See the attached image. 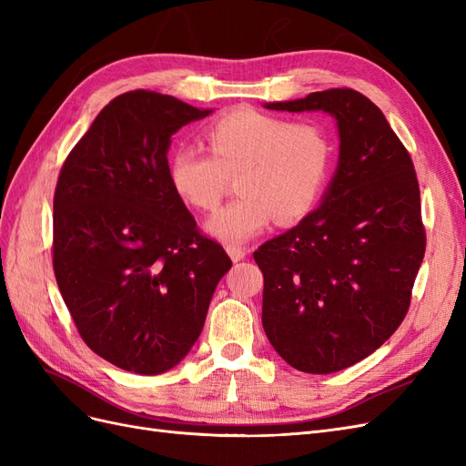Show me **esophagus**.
<instances>
[{
  "label": "esophagus",
  "instance_id": "esophagus-1",
  "mask_svg": "<svg viewBox=\"0 0 466 466\" xmlns=\"http://www.w3.org/2000/svg\"><path fill=\"white\" fill-rule=\"evenodd\" d=\"M247 248L245 247H238V245H228V255L231 257V260L233 262H238V260H243L245 257H247Z\"/></svg>",
  "mask_w": 466,
  "mask_h": 466
}]
</instances>
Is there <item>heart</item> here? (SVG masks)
<instances>
[{
  "label": "heart",
  "mask_w": 466,
  "mask_h": 466,
  "mask_svg": "<svg viewBox=\"0 0 466 466\" xmlns=\"http://www.w3.org/2000/svg\"><path fill=\"white\" fill-rule=\"evenodd\" d=\"M208 151L187 146L168 161L178 198L214 211L238 175L237 198L208 221L219 241L237 245L262 233L276 218L293 223L311 211L327 187L334 147L315 122H291L257 108H235L204 130Z\"/></svg>",
  "instance_id": "b5f03b06"
}]
</instances>
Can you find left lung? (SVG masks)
Returning <instances> with one entry per match:
<instances>
[{
  "mask_svg": "<svg viewBox=\"0 0 466 466\" xmlns=\"http://www.w3.org/2000/svg\"><path fill=\"white\" fill-rule=\"evenodd\" d=\"M266 108L324 110L340 132L324 202L255 252L268 340L295 370L334 373L383 346L410 307L426 252L414 163L360 91L327 89Z\"/></svg>",
  "mask_w": 466,
  "mask_h": 466,
  "instance_id": "1",
  "label": "left lung"
}]
</instances>
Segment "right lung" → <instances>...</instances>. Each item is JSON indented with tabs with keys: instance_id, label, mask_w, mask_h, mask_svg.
I'll use <instances>...</instances> for the list:
<instances>
[{
	"instance_id": "obj_1",
	"label": "right lung",
	"mask_w": 466,
	"mask_h": 466,
	"mask_svg": "<svg viewBox=\"0 0 466 466\" xmlns=\"http://www.w3.org/2000/svg\"><path fill=\"white\" fill-rule=\"evenodd\" d=\"M209 112L128 91L98 112L62 165L54 276L83 342L124 371L175 368L198 340L231 268L168 180L171 136Z\"/></svg>"
}]
</instances>
